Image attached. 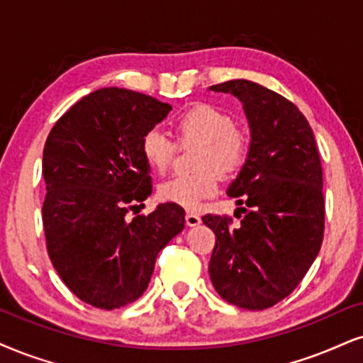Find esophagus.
Returning a JSON list of instances; mask_svg holds the SVG:
<instances>
[{"label":"esophagus","instance_id":"34e87169","mask_svg":"<svg viewBox=\"0 0 363 363\" xmlns=\"http://www.w3.org/2000/svg\"><path fill=\"white\" fill-rule=\"evenodd\" d=\"M185 222H186V225H189V227H196V225H200V223H202V218L196 216V213L189 212L185 216Z\"/></svg>","mask_w":363,"mask_h":363}]
</instances>
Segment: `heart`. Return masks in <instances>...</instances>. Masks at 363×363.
<instances>
[{"mask_svg":"<svg viewBox=\"0 0 363 363\" xmlns=\"http://www.w3.org/2000/svg\"><path fill=\"white\" fill-rule=\"evenodd\" d=\"M177 133L182 143H199L194 174H177L158 186V196L183 208L194 210L217 194L218 175L229 177L242 168L249 153V138L235 128L229 113L218 107L200 104L191 107L177 121ZM141 150L155 172H167L173 158V141L160 129H150L141 141Z\"/></svg>","mask_w":363,"mask_h":363,"instance_id":"heart-1","label":"heart"}]
</instances>
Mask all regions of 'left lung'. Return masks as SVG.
I'll return each mask as SVG.
<instances>
[{"instance_id": "obj_1", "label": "left lung", "mask_w": 363, "mask_h": 363, "mask_svg": "<svg viewBox=\"0 0 363 363\" xmlns=\"http://www.w3.org/2000/svg\"><path fill=\"white\" fill-rule=\"evenodd\" d=\"M242 102L250 129L244 167L227 195L237 199L229 217L205 216L216 234L208 272L225 301L266 310L301 283L323 242V173L315 136L293 102L250 80L210 87ZM244 213V216L240 213Z\"/></svg>"}]
</instances>
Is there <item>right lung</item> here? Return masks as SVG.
I'll return each mask as SVG.
<instances>
[{
  "label": "right lung",
  "instance_id": "add662e5",
  "mask_svg": "<svg viewBox=\"0 0 363 363\" xmlns=\"http://www.w3.org/2000/svg\"><path fill=\"white\" fill-rule=\"evenodd\" d=\"M172 106L128 89L87 94L57 121L43 147V229L50 261L79 299L116 310L145 293L156 256L185 227V210L151 195L143 136Z\"/></svg>",
  "mask_w": 363,
  "mask_h": 363
}]
</instances>
